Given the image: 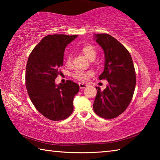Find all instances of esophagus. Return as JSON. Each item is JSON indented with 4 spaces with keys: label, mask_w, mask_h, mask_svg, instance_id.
I'll list each match as a JSON object with an SVG mask.
<instances>
[{
    "label": "esophagus",
    "mask_w": 160,
    "mask_h": 160,
    "mask_svg": "<svg viewBox=\"0 0 160 160\" xmlns=\"http://www.w3.org/2000/svg\"><path fill=\"white\" fill-rule=\"evenodd\" d=\"M79 86H80V89H84L88 87V85H85V84H84V83H79Z\"/></svg>",
    "instance_id": "34e87169"
}]
</instances>
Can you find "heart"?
<instances>
[{
  "mask_svg": "<svg viewBox=\"0 0 160 160\" xmlns=\"http://www.w3.org/2000/svg\"><path fill=\"white\" fill-rule=\"evenodd\" d=\"M82 51L83 53L85 55L86 57L88 59H90V61H92L96 58L97 50L92 45L85 46V47L82 48ZM72 61V56L70 55V54H69L66 58V64L70 66V65H71ZM92 75H93V72L92 71H90V70H89V71H85V70H75V71H74L73 73L72 74V76L75 79L82 81V82H85V81L88 80V78L90 76H92Z\"/></svg>",
  "mask_w": 160,
  "mask_h": 160,
  "instance_id": "b5f03b06",
  "label": "heart"
}]
</instances>
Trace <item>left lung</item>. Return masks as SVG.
Here are the masks:
<instances>
[{"instance_id":"left-lung-1","label":"left lung","mask_w":160,"mask_h":160,"mask_svg":"<svg viewBox=\"0 0 160 160\" xmlns=\"http://www.w3.org/2000/svg\"><path fill=\"white\" fill-rule=\"evenodd\" d=\"M96 42L104 52V70L99 80L109 85L103 91L96 87L93 109L97 115L107 119L121 114L131 102L136 84L135 70L128 51L114 37L108 34H95Z\"/></svg>"}]
</instances>
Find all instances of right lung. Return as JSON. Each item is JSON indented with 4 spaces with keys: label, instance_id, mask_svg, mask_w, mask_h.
Listing matches in <instances>:
<instances>
[{
    "label": "right lung",
    "instance_id": "obj_1",
    "mask_svg": "<svg viewBox=\"0 0 160 160\" xmlns=\"http://www.w3.org/2000/svg\"><path fill=\"white\" fill-rule=\"evenodd\" d=\"M78 35L51 34L43 38L29 54L25 85L32 104L40 113L54 121H61L73 111V99L80 87L72 80L56 85L66 46Z\"/></svg>",
    "mask_w": 160,
    "mask_h": 160
}]
</instances>
